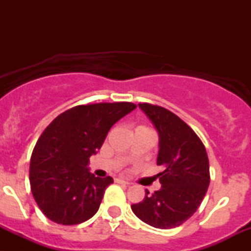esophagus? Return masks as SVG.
I'll list each match as a JSON object with an SVG mask.
<instances>
[{"mask_svg":"<svg viewBox=\"0 0 251 251\" xmlns=\"http://www.w3.org/2000/svg\"><path fill=\"white\" fill-rule=\"evenodd\" d=\"M117 181H118V183L125 184V185H129V183H128V181H126V180H124V179H117Z\"/></svg>","mask_w":251,"mask_h":251,"instance_id":"obj_1","label":"esophagus"}]
</instances>
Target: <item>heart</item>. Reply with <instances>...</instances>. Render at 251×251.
I'll return each mask as SVG.
<instances>
[{
	"mask_svg": "<svg viewBox=\"0 0 251 251\" xmlns=\"http://www.w3.org/2000/svg\"><path fill=\"white\" fill-rule=\"evenodd\" d=\"M139 127H145V126H139Z\"/></svg>",
	"mask_w": 251,
	"mask_h": 251,
	"instance_id": "obj_1",
	"label": "heart"
}]
</instances>
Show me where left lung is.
I'll use <instances>...</instances> for the list:
<instances>
[{"label":"left lung","instance_id":"1","mask_svg":"<svg viewBox=\"0 0 251 251\" xmlns=\"http://www.w3.org/2000/svg\"><path fill=\"white\" fill-rule=\"evenodd\" d=\"M159 133L157 176L162 189L131 206L138 218L159 229L179 226L197 211L210 183L209 158L204 144L185 122L169 109L142 102Z\"/></svg>","mask_w":251,"mask_h":251}]
</instances>
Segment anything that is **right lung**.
Wrapping results in <instances>:
<instances>
[{
    "mask_svg": "<svg viewBox=\"0 0 251 251\" xmlns=\"http://www.w3.org/2000/svg\"><path fill=\"white\" fill-rule=\"evenodd\" d=\"M137 107L133 102L79 105L57 116L42 132L30 158L31 194L43 215L62 226L96 215L113 178L88 171L112 126Z\"/></svg>",
    "mask_w": 251,
    "mask_h": 251,
    "instance_id": "1",
    "label": "right lung"
}]
</instances>
